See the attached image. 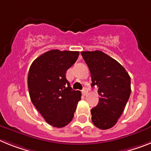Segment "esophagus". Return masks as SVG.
<instances>
[{
  "label": "esophagus",
  "instance_id": "obj_1",
  "mask_svg": "<svg viewBox=\"0 0 151 151\" xmlns=\"http://www.w3.org/2000/svg\"><path fill=\"white\" fill-rule=\"evenodd\" d=\"M87 93H88V90H87V89L86 88H83V90H82V93H83L84 96H86V94H87Z\"/></svg>",
  "mask_w": 151,
  "mask_h": 151
}]
</instances>
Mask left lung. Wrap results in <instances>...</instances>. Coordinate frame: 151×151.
<instances>
[{
  "label": "left lung",
  "mask_w": 151,
  "mask_h": 151,
  "mask_svg": "<svg viewBox=\"0 0 151 151\" xmlns=\"http://www.w3.org/2000/svg\"><path fill=\"white\" fill-rule=\"evenodd\" d=\"M90 69L92 86L99 87L97 106L90 110L92 122L106 130L116 124L131 94V77L117 61L101 51L81 52Z\"/></svg>",
  "instance_id": "8db88e82"
}]
</instances>
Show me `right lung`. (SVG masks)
Returning a JSON list of instances; mask_svg holds the SVG:
<instances>
[{
    "label": "right lung",
    "mask_w": 151,
    "mask_h": 151,
    "mask_svg": "<svg viewBox=\"0 0 151 151\" xmlns=\"http://www.w3.org/2000/svg\"><path fill=\"white\" fill-rule=\"evenodd\" d=\"M78 56L79 52L53 49L38 57L29 70L31 101L53 127L63 128L69 124L81 99V92L72 90L66 78L67 70Z\"/></svg>",
    "instance_id": "add662e5"
}]
</instances>
